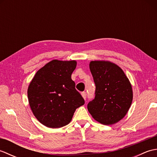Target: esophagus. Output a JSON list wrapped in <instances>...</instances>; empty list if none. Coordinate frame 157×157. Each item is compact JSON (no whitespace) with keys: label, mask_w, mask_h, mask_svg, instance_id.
Returning a JSON list of instances; mask_svg holds the SVG:
<instances>
[{"label":"esophagus","mask_w":157,"mask_h":157,"mask_svg":"<svg viewBox=\"0 0 157 157\" xmlns=\"http://www.w3.org/2000/svg\"><path fill=\"white\" fill-rule=\"evenodd\" d=\"M82 97L84 98V99L86 100V93L85 92H83L82 93Z\"/></svg>","instance_id":"1"}]
</instances>
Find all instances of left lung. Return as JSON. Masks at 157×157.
Returning a JSON list of instances; mask_svg holds the SVG:
<instances>
[{
  "mask_svg": "<svg viewBox=\"0 0 157 157\" xmlns=\"http://www.w3.org/2000/svg\"><path fill=\"white\" fill-rule=\"evenodd\" d=\"M90 69L96 85L95 98L88 110L96 121L113 125L121 120L131 106L132 84L121 67L108 61H92Z\"/></svg>",
  "mask_w": 157,
  "mask_h": 157,
  "instance_id": "obj_1",
  "label": "left lung"
}]
</instances>
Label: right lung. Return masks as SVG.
Instances as JSON below:
<instances>
[{
  "label": "right lung",
  "instance_id": "add662e5",
  "mask_svg": "<svg viewBox=\"0 0 157 157\" xmlns=\"http://www.w3.org/2000/svg\"><path fill=\"white\" fill-rule=\"evenodd\" d=\"M76 61L52 60L36 72L28 88L33 114L42 125L60 128L71 121L84 100L76 90L71 74Z\"/></svg>",
  "mask_w": 157,
  "mask_h": 157
}]
</instances>
